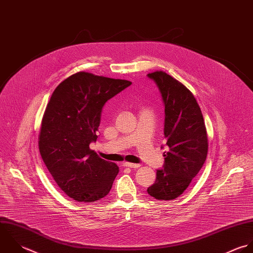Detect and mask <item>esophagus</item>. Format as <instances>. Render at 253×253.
I'll use <instances>...</instances> for the list:
<instances>
[{"instance_id":"esophagus-1","label":"esophagus","mask_w":253,"mask_h":253,"mask_svg":"<svg viewBox=\"0 0 253 253\" xmlns=\"http://www.w3.org/2000/svg\"><path fill=\"white\" fill-rule=\"evenodd\" d=\"M124 167H127V168L131 169H137L140 167V165H139V164H132V163H127V162H126V163H124Z\"/></svg>"}]
</instances>
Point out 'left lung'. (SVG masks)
<instances>
[{"mask_svg":"<svg viewBox=\"0 0 253 253\" xmlns=\"http://www.w3.org/2000/svg\"><path fill=\"white\" fill-rule=\"evenodd\" d=\"M157 84L165 106L164 135L168 151L163 169L147 188L158 200H172L183 193L202 168L208 152L203 116L193 94L162 71L148 74Z\"/></svg>","mask_w":253,"mask_h":253,"instance_id":"1","label":"left lung"}]
</instances>
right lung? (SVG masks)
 <instances>
[{
    "mask_svg": "<svg viewBox=\"0 0 253 253\" xmlns=\"http://www.w3.org/2000/svg\"><path fill=\"white\" fill-rule=\"evenodd\" d=\"M131 84L80 72L62 82L46 107L39 133L41 157L59 187L79 202L105 197L119 167L89 148L97 139L105 103Z\"/></svg>",
    "mask_w": 253,
    "mask_h": 253,
    "instance_id": "1",
    "label": "right lung"
}]
</instances>
